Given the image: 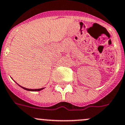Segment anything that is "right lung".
Masks as SVG:
<instances>
[{
    "label": "right lung",
    "mask_w": 125,
    "mask_h": 125,
    "mask_svg": "<svg viewBox=\"0 0 125 125\" xmlns=\"http://www.w3.org/2000/svg\"><path fill=\"white\" fill-rule=\"evenodd\" d=\"M21 87H22V88H24V90H28V91H32V92H37V91H40L42 90H43L44 88H39V89H29V88H25V87H22V86L19 85Z\"/></svg>",
    "instance_id": "obj_1"
}]
</instances>
